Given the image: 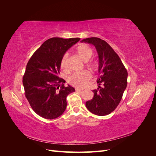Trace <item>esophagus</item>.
Here are the masks:
<instances>
[{"mask_svg": "<svg viewBox=\"0 0 156 156\" xmlns=\"http://www.w3.org/2000/svg\"><path fill=\"white\" fill-rule=\"evenodd\" d=\"M75 90H76L77 92H82L83 90L80 89V88H75Z\"/></svg>", "mask_w": 156, "mask_h": 156, "instance_id": "1", "label": "esophagus"}]
</instances>
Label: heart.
Returning <instances> with one entry per match:
<instances>
[{
  "mask_svg": "<svg viewBox=\"0 0 156 156\" xmlns=\"http://www.w3.org/2000/svg\"><path fill=\"white\" fill-rule=\"evenodd\" d=\"M77 54L84 61H87L91 58L93 55V50L89 45L87 44H82L79 45L76 50ZM68 53H65L60 61V67L64 70L67 69L66 62L68 58ZM88 66L92 68H95L96 63L95 61L90 60L88 62ZM91 78V74L88 71L84 70L81 72L74 73L70 75L68 79L69 83L72 85L78 88H83L85 87L88 81Z\"/></svg>",
  "mask_w": 156,
  "mask_h": 156,
  "instance_id": "b5f03b06",
  "label": "heart"
}]
</instances>
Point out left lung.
Masks as SVG:
<instances>
[{
    "label": "left lung",
    "mask_w": 156,
    "mask_h": 156,
    "mask_svg": "<svg viewBox=\"0 0 156 156\" xmlns=\"http://www.w3.org/2000/svg\"><path fill=\"white\" fill-rule=\"evenodd\" d=\"M81 42L96 47L99 57L98 89L94 98L86 102V107L94 115L110 114L120 103L127 87V72L116 52L107 42L96 37L83 39ZM103 84V87L100 85Z\"/></svg>",
    "instance_id": "left-lung-1"
}]
</instances>
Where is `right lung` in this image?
Returning a JSON list of instances; mask_svg holds the SVG:
<instances>
[{"label":"right lung","mask_w":156,"mask_h":156,"mask_svg":"<svg viewBox=\"0 0 156 156\" xmlns=\"http://www.w3.org/2000/svg\"><path fill=\"white\" fill-rule=\"evenodd\" d=\"M79 37H52L44 42L28 62L23 84L30 105L37 115L46 119L58 118L66 110V98L75 88L64 86L60 78V61Z\"/></svg>","instance_id":"add662e5"}]
</instances>
